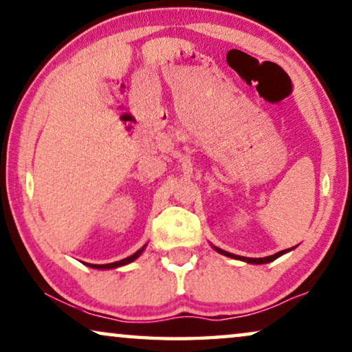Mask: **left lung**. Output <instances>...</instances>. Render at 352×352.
Here are the masks:
<instances>
[{
	"label": "left lung",
	"instance_id": "1",
	"mask_svg": "<svg viewBox=\"0 0 352 352\" xmlns=\"http://www.w3.org/2000/svg\"><path fill=\"white\" fill-rule=\"evenodd\" d=\"M295 248H297V246H294V248H290V249H284V251H279V252L273 254V256H268V257L252 258V257H241V256H236V254L227 252V251H223V249H221V248H216V246H212L214 251L219 252V254H222V256H226V257H230V258H236V261H243V262H246V263H254V265H262V263H270V262L276 261V258H278V257H281L283 254H286V252H289V251H292V249H295Z\"/></svg>",
	"mask_w": 352,
	"mask_h": 352
}]
</instances>
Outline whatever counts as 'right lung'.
<instances>
[{"instance_id":"add662e5","label":"right lung","mask_w":352,"mask_h":352,"mask_svg":"<svg viewBox=\"0 0 352 352\" xmlns=\"http://www.w3.org/2000/svg\"><path fill=\"white\" fill-rule=\"evenodd\" d=\"M146 249V244L144 246H142L141 249H138V251H136L135 254H131L130 257H126V258H122V261H119V262H113V263H106V265H95V263H85L87 265V267H90V268H95V270H111V268H119V267H124V265H129V263H131V262H135L136 258H138L141 254H142V251H144Z\"/></svg>"}]
</instances>
